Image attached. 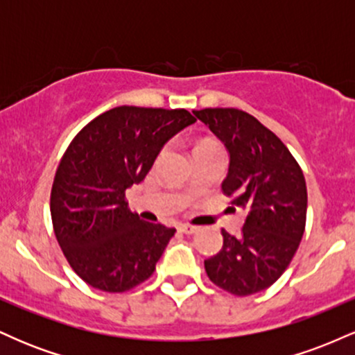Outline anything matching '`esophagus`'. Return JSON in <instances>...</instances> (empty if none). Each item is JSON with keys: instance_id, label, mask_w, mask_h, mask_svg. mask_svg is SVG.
<instances>
[{"instance_id": "34e87169", "label": "esophagus", "mask_w": 355, "mask_h": 355, "mask_svg": "<svg viewBox=\"0 0 355 355\" xmlns=\"http://www.w3.org/2000/svg\"><path fill=\"white\" fill-rule=\"evenodd\" d=\"M178 230L183 232V234H187V235H191L198 230V227L190 225V223H180V225H178Z\"/></svg>"}]
</instances>
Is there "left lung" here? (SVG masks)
Returning <instances> with one entry per match:
<instances>
[{
    "label": "left lung",
    "instance_id": "left-lung-1",
    "mask_svg": "<svg viewBox=\"0 0 355 355\" xmlns=\"http://www.w3.org/2000/svg\"><path fill=\"white\" fill-rule=\"evenodd\" d=\"M193 115L229 150L222 190L234 205L248 210L239 237L222 229L223 245L205 260V272L229 294H257L284 274L302 240L307 217L302 168L282 140L247 112L205 108Z\"/></svg>",
    "mask_w": 355,
    "mask_h": 355
}]
</instances>
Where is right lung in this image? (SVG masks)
Masks as SVG:
<instances>
[{
	"label": "right lung",
	"instance_id": "right-lung-1",
	"mask_svg": "<svg viewBox=\"0 0 355 355\" xmlns=\"http://www.w3.org/2000/svg\"><path fill=\"white\" fill-rule=\"evenodd\" d=\"M195 121L183 108L125 105L89 121L68 145L51 187L53 230L88 285L116 294L153 274L175 229L141 220L125 190L144 180L162 146Z\"/></svg>",
	"mask_w": 355,
	"mask_h": 355
}]
</instances>
